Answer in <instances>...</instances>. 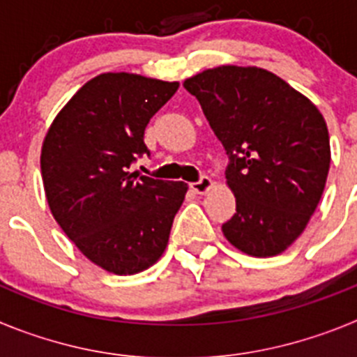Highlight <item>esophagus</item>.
<instances>
[{
  "label": "esophagus",
  "instance_id": "esophagus-1",
  "mask_svg": "<svg viewBox=\"0 0 357 357\" xmlns=\"http://www.w3.org/2000/svg\"><path fill=\"white\" fill-rule=\"evenodd\" d=\"M213 185L214 184L209 176H202L200 181L191 184V189H193L195 193H198V195H206V193H209L211 189H213Z\"/></svg>",
  "mask_w": 357,
  "mask_h": 357
}]
</instances>
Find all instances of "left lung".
<instances>
[{
	"mask_svg": "<svg viewBox=\"0 0 357 357\" xmlns=\"http://www.w3.org/2000/svg\"><path fill=\"white\" fill-rule=\"evenodd\" d=\"M230 164L236 214L227 241L252 257L288 250L317 211L331 166L327 123L307 96L257 66H218L184 80Z\"/></svg>",
	"mask_w": 357,
	"mask_h": 357,
	"instance_id": "1",
	"label": "left lung"
}]
</instances>
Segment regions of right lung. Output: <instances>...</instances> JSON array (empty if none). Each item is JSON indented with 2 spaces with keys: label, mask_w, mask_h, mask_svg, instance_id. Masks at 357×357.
<instances>
[{
  "label": "right lung",
  "mask_w": 357,
  "mask_h": 357,
  "mask_svg": "<svg viewBox=\"0 0 357 357\" xmlns=\"http://www.w3.org/2000/svg\"><path fill=\"white\" fill-rule=\"evenodd\" d=\"M176 89L178 82L102 73L73 94L43 141L50 211L75 247L109 273L144 272L168 247L188 184L130 166L150 153L144 128Z\"/></svg>",
  "instance_id": "1"
}]
</instances>
